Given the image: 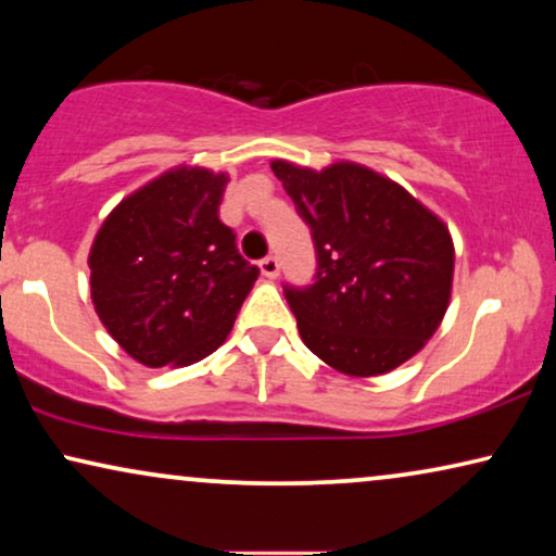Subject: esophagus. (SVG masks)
<instances>
[{"mask_svg": "<svg viewBox=\"0 0 556 556\" xmlns=\"http://www.w3.org/2000/svg\"><path fill=\"white\" fill-rule=\"evenodd\" d=\"M261 270H263L265 278H278V273H280L278 257L276 255H265L261 261Z\"/></svg>", "mask_w": 556, "mask_h": 556, "instance_id": "esophagus-1", "label": "esophagus"}]
</instances>
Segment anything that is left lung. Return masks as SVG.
<instances>
[{
    "mask_svg": "<svg viewBox=\"0 0 556 556\" xmlns=\"http://www.w3.org/2000/svg\"><path fill=\"white\" fill-rule=\"evenodd\" d=\"M270 169L316 248L314 283L283 288L303 344L349 377L413 359L451 301L455 253L443 219L362 164L314 172L276 159Z\"/></svg>",
    "mask_w": 556,
    "mask_h": 556,
    "instance_id": "1",
    "label": "left lung"
}]
</instances>
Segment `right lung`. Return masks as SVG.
I'll return each instance as SVG.
<instances>
[{
    "instance_id": "1",
    "label": "right lung",
    "mask_w": 556,
    "mask_h": 556,
    "mask_svg": "<svg viewBox=\"0 0 556 556\" xmlns=\"http://www.w3.org/2000/svg\"><path fill=\"white\" fill-rule=\"evenodd\" d=\"M230 177L177 166L105 217L90 248V299L121 349L147 367L215 352L257 280L219 219Z\"/></svg>"
}]
</instances>
